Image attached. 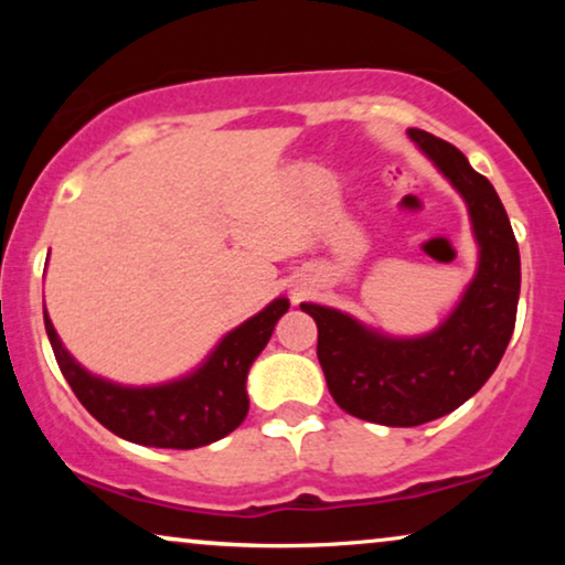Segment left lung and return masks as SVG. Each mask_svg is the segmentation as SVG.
<instances>
[{"mask_svg": "<svg viewBox=\"0 0 565 565\" xmlns=\"http://www.w3.org/2000/svg\"><path fill=\"white\" fill-rule=\"evenodd\" d=\"M408 136L466 198L481 244L460 306L422 339H388L334 308L300 306L319 327L316 354L339 408L385 427H419L466 404L504 358L520 300V246L493 184L452 143L419 128Z\"/></svg>", "mask_w": 565, "mask_h": 565, "instance_id": "obj_1", "label": "left lung"}]
</instances>
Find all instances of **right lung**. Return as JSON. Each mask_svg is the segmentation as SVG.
Segmentation results:
<instances>
[{
  "mask_svg": "<svg viewBox=\"0 0 565 565\" xmlns=\"http://www.w3.org/2000/svg\"><path fill=\"white\" fill-rule=\"evenodd\" d=\"M288 306L285 298L273 300L265 311L231 331L198 373L159 388H120L84 373L61 344L49 313L43 319L66 383L105 429L136 445L192 450L231 435L244 422L249 412L246 373Z\"/></svg>",
  "mask_w": 565,
  "mask_h": 565,
  "instance_id": "right-lung-1",
  "label": "right lung"
}]
</instances>
